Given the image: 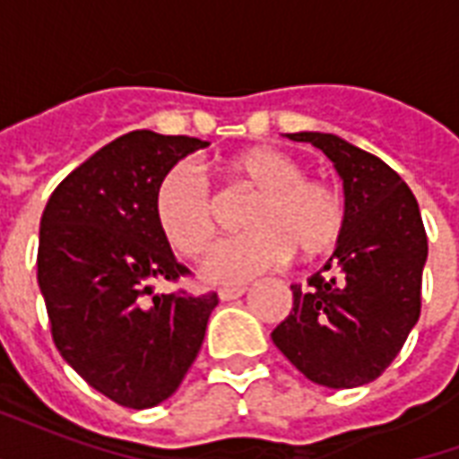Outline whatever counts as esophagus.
<instances>
[{
    "instance_id": "obj_1",
    "label": "esophagus",
    "mask_w": 459,
    "mask_h": 459,
    "mask_svg": "<svg viewBox=\"0 0 459 459\" xmlns=\"http://www.w3.org/2000/svg\"><path fill=\"white\" fill-rule=\"evenodd\" d=\"M248 292V288H221L219 290V299L221 302H230V299L243 298Z\"/></svg>"
}]
</instances>
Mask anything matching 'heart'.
Returning a JSON list of instances; mask_svg holds the SVG:
<instances>
[{"label":"heart","instance_id":"b5f03b06","mask_svg":"<svg viewBox=\"0 0 459 459\" xmlns=\"http://www.w3.org/2000/svg\"><path fill=\"white\" fill-rule=\"evenodd\" d=\"M230 171L258 196L243 216L248 233L226 238L201 263L204 278L238 285L278 268L298 250L315 260L337 246L346 223L344 199L325 181L305 179V169L285 152L250 147L229 161ZM152 213L171 248L196 255L213 236V201L206 179L181 161L157 184Z\"/></svg>","mask_w":459,"mask_h":459}]
</instances>
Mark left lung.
<instances>
[{
	"label": "left lung",
	"mask_w": 459,
	"mask_h": 459,
	"mask_svg": "<svg viewBox=\"0 0 459 459\" xmlns=\"http://www.w3.org/2000/svg\"><path fill=\"white\" fill-rule=\"evenodd\" d=\"M327 154L344 184L346 223L327 265L292 285L273 342L312 384L354 388L384 374L420 317L428 260L413 191L376 154L329 132H295Z\"/></svg>",
	"instance_id": "obj_1"
}]
</instances>
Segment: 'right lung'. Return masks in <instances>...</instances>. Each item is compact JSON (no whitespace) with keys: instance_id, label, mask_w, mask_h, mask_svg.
<instances>
[{"instance_id":"1","label":"right lung","mask_w":459,"mask_h":459,"mask_svg":"<svg viewBox=\"0 0 459 459\" xmlns=\"http://www.w3.org/2000/svg\"><path fill=\"white\" fill-rule=\"evenodd\" d=\"M209 142L134 130L75 167L39 230V288L56 349L95 391L127 408L167 401L199 354L216 292L164 295L186 273L157 229L160 179Z\"/></svg>"}]
</instances>
